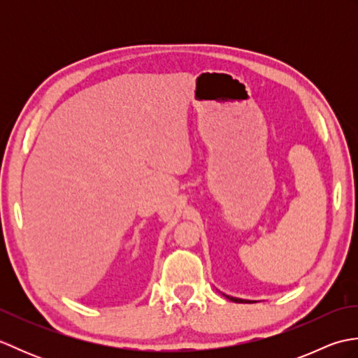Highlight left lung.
<instances>
[{"instance_id": "1", "label": "left lung", "mask_w": 358, "mask_h": 358, "mask_svg": "<svg viewBox=\"0 0 358 358\" xmlns=\"http://www.w3.org/2000/svg\"><path fill=\"white\" fill-rule=\"evenodd\" d=\"M227 300H231V301H235V303H254L252 300H245V299H237V296H231V295H226V294H223Z\"/></svg>"}]
</instances>
